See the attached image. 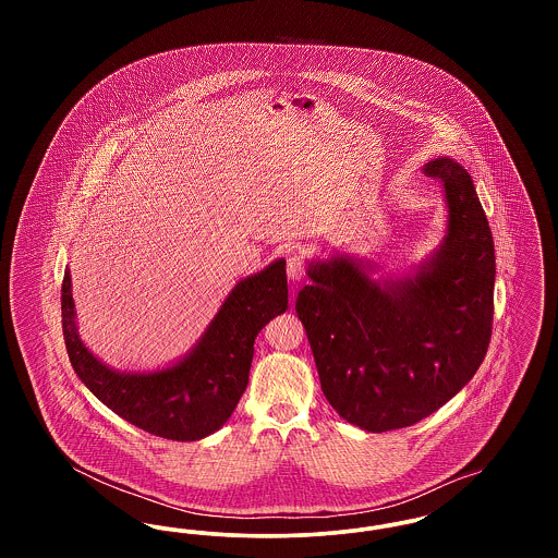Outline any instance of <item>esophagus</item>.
Masks as SVG:
<instances>
[{"instance_id": "1", "label": "esophagus", "mask_w": 558, "mask_h": 558, "mask_svg": "<svg viewBox=\"0 0 558 558\" xmlns=\"http://www.w3.org/2000/svg\"><path fill=\"white\" fill-rule=\"evenodd\" d=\"M305 271H307L305 257L299 255V253H292L291 257L287 259V274H289V278H291L292 282L301 280L305 276Z\"/></svg>"}]
</instances>
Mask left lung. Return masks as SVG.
<instances>
[{"label":"left lung","mask_w":558,"mask_h":558,"mask_svg":"<svg viewBox=\"0 0 558 558\" xmlns=\"http://www.w3.org/2000/svg\"><path fill=\"white\" fill-rule=\"evenodd\" d=\"M425 173L446 187L450 219L414 278L380 287L335 257L310 267L314 284L296 296L324 396L372 433L439 410L473 378L492 339L496 255L473 180L451 159L430 160Z\"/></svg>","instance_id":"8db88e82"}]
</instances>
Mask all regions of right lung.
<instances>
[{
	"label": "right lung",
	"mask_w": 558,
	"mask_h": 558,
	"mask_svg": "<svg viewBox=\"0 0 558 558\" xmlns=\"http://www.w3.org/2000/svg\"><path fill=\"white\" fill-rule=\"evenodd\" d=\"M284 259L234 287L196 349L180 364L150 374L110 371L81 343L71 276L62 280V332L83 385L128 423L173 441H196L232 416L246 389L255 339L289 307Z\"/></svg>",
	"instance_id": "add662e5"
}]
</instances>
